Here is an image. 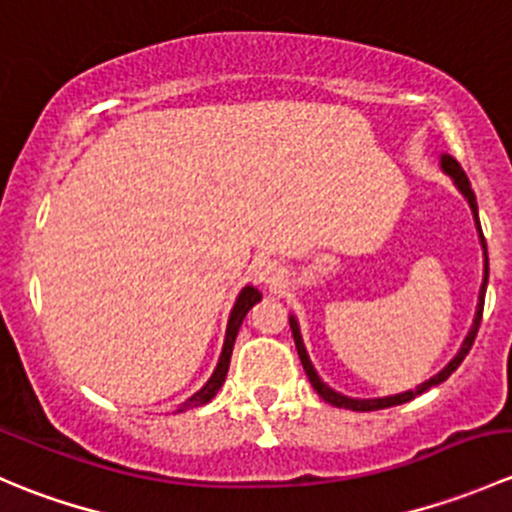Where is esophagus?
Returning <instances> with one entry per match:
<instances>
[{
    "label": "esophagus",
    "instance_id": "obj_1",
    "mask_svg": "<svg viewBox=\"0 0 512 512\" xmlns=\"http://www.w3.org/2000/svg\"><path fill=\"white\" fill-rule=\"evenodd\" d=\"M255 277L267 289H277L282 285V280H285V270H282V265L277 260L265 257V260H260L255 265Z\"/></svg>",
    "mask_w": 512,
    "mask_h": 512
}]
</instances>
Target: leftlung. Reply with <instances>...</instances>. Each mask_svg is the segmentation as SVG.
<instances>
[{
    "instance_id": "1",
    "label": "left lung",
    "mask_w": 512,
    "mask_h": 512,
    "mask_svg": "<svg viewBox=\"0 0 512 512\" xmlns=\"http://www.w3.org/2000/svg\"><path fill=\"white\" fill-rule=\"evenodd\" d=\"M441 165H443V170H446V173L451 175L453 180H456L458 190H461V193L466 195V198H468V203H471V210H473V218H476V225H478V230H480L476 193H473V190H471V180H468V175L463 173L461 163H458V160H456V158H451V156H443V158H441ZM480 242H483V255H485V277H483V285H480V294H478V309H476V319H473V327H471V332H468L466 342H463L461 352H458L456 356H453V359H451V364H448L446 369H443V371H438V374L433 376V379L423 381L421 386H416L414 391H406V394L386 396V399H349V396H342V394H337V391H332V389H329L327 384H324L322 379H319V376H317V371H314V366H312V361H309V356H307V349H304V344H302V334H299V327H297V322H294V317H289V327H292L294 347H297L299 361H302L304 371H307V379H309V384L314 386V391H317V394L322 396V399L327 401V404L337 406V409H352V411H379V409H389V406H399V404H406V401L416 399L418 394H423V391H428V389H431V386H438V384H441V381H446L448 376H451L453 371H456L458 366H461V361L466 359V354L471 352L473 342H476V334H478V327H480V319H483L485 287H488V247H485V237H483V232H480Z\"/></svg>"
}]
</instances>
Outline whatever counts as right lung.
Returning <instances> with one entry per match:
<instances>
[{
  "label": "right lung",
  "mask_w": 512,
  "mask_h": 512,
  "mask_svg": "<svg viewBox=\"0 0 512 512\" xmlns=\"http://www.w3.org/2000/svg\"><path fill=\"white\" fill-rule=\"evenodd\" d=\"M262 299V294L257 292L255 287H245L240 292V297H237L235 307H232L230 312V322H227V332H225V347H223V354H220V361L218 366H215V374L210 376L208 384L203 386V389L198 391V394L190 396L188 401H185L183 406H180L178 411H185V409H195V406H203L208 404L210 399H213L215 394L220 391V386L225 384V376H227V369H230V356H232V347H235V337H237V329H240L242 319H245V314L250 312L252 304H257Z\"/></svg>",
  "instance_id": "add662e5"
}]
</instances>
